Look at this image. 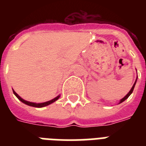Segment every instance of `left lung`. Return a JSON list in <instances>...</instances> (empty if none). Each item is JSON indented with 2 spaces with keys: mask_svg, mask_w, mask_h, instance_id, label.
I'll return each mask as SVG.
<instances>
[{
  "mask_svg": "<svg viewBox=\"0 0 146 146\" xmlns=\"http://www.w3.org/2000/svg\"><path fill=\"white\" fill-rule=\"evenodd\" d=\"M136 82H135V83H134V84H133V87H132V89H130V91H129V92H128V93H127V96H124V97L122 99H120V103H122L123 102H124V101H125V100H126V99H127V98H129V96H130V95H131L132 92H133V91L134 87H135V85H136Z\"/></svg>",
  "mask_w": 146,
  "mask_h": 146,
  "instance_id": "8db88e82",
  "label": "left lung"
}]
</instances>
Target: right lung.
Instances as JSON below:
<instances>
[{
    "instance_id": "add662e5",
    "label": "right lung",
    "mask_w": 146,
    "mask_h": 146,
    "mask_svg": "<svg viewBox=\"0 0 146 146\" xmlns=\"http://www.w3.org/2000/svg\"><path fill=\"white\" fill-rule=\"evenodd\" d=\"M13 94H14L15 96H17V98H18L19 101H21L23 103L27 104V105H29V106L35 107V108H43V107L48 106V105H49V104H52L53 102H56V101H57V100L60 98V96H57L56 98H53L52 100H50V101H48V102H43V103H34V102H27V101H26V100L23 99V98H22L20 97V96H19V95H18V94H17V92L14 91V90H13Z\"/></svg>"
}]
</instances>
